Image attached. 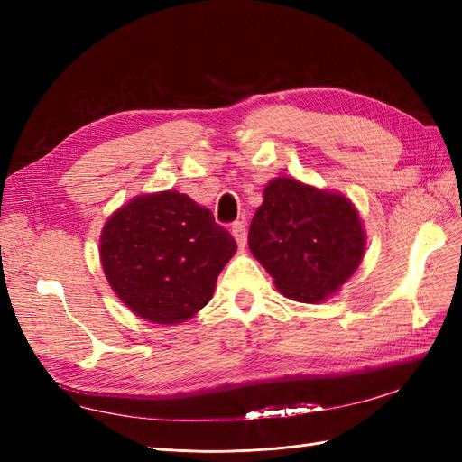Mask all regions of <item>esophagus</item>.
Here are the masks:
<instances>
[{"label": "esophagus", "instance_id": "1", "mask_svg": "<svg viewBox=\"0 0 462 462\" xmlns=\"http://www.w3.org/2000/svg\"><path fill=\"white\" fill-rule=\"evenodd\" d=\"M232 236L236 238V242H238V246L240 248H244L246 246V240H248V234H246V224H244L242 220H236L232 224Z\"/></svg>", "mask_w": 462, "mask_h": 462}]
</instances>
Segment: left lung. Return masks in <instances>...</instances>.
Segmentation results:
<instances>
[{
	"instance_id": "obj_1",
	"label": "left lung",
	"mask_w": 462,
	"mask_h": 462,
	"mask_svg": "<svg viewBox=\"0 0 462 462\" xmlns=\"http://www.w3.org/2000/svg\"><path fill=\"white\" fill-rule=\"evenodd\" d=\"M248 246L283 296L316 303L357 270L365 240L347 199L296 179H276L254 214Z\"/></svg>"
}]
</instances>
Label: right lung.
I'll return each instance as SVG.
<instances>
[{
    "label": "right lung",
    "mask_w": 462,
    "mask_h": 462,
    "mask_svg": "<svg viewBox=\"0 0 462 462\" xmlns=\"http://www.w3.org/2000/svg\"><path fill=\"white\" fill-rule=\"evenodd\" d=\"M236 240L186 194L139 196L105 224L101 263L116 296L152 323H180L210 301Z\"/></svg>",
    "instance_id": "obj_1"
}]
</instances>
